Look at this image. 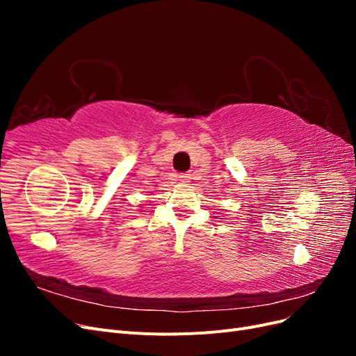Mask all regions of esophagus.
Segmentation results:
<instances>
[{
    "instance_id": "esophagus-1",
    "label": "esophagus",
    "mask_w": 356,
    "mask_h": 356,
    "mask_svg": "<svg viewBox=\"0 0 356 356\" xmlns=\"http://www.w3.org/2000/svg\"><path fill=\"white\" fill-rule=\"evenodd\" d=\"M179 179H181L182 182H188V179H190V174H181V175H179Z\"/></svg>"
}]
</instances>
